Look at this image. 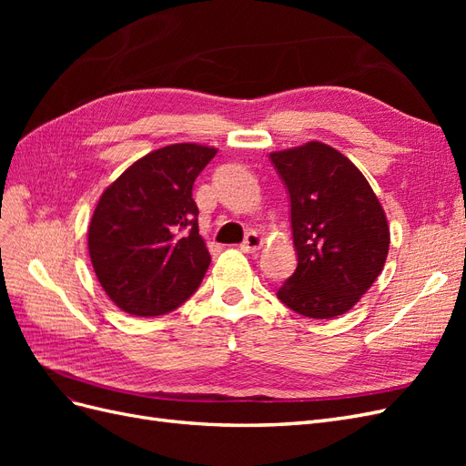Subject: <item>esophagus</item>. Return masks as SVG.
I'll return each instance as SVG.
<instances>
[{
  "label": "esophagus",
  "mask_w": 466,
  "mask_h": 466,
  "mask_svg": "<svg viewBox=\"0 0 466 466\" xmlns=\"http://www.w3.org/2000/svg\"><path fill=\"white\" fill-rule=\"evenodd\" d=\"M260 247H262V237L257 231H250L245 237V241L241 243V250L247 252V255H248V252H257Z\"/></svg>",
  "instance_id": "34e87169"
}]
</instances>
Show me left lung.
<instances>
[{"label": "left lung", "mask_w": 466, "mask_h": 466, "mask_svg": "<svg viewBox=\"0 0 466 466\" xmlns=\"http://www.w3.org/2000/svg\"><path fill=\"white\" fill-rule=\"evenodd\" d=\"M291 206L298 268L278 299L309 319L354 307L389 255V223L370 182L346 155L309 142L270 153Z\"/></svg>", "instance_id": "1"}]
</instances>
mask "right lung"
<instances>
[{
	"label": "right lung",
	"instance_id": "1",
	"mask_svg": "<svg viewBox=\"0 0 466 466\" xmlns=\"http://www.w3.org/2000/svg\"><path fill=\"white\" fill-rule=\"evenodd\" d=\"M216 153L200 144L155 149L103 192L89 225V257L122 311L171 313L198 289L211 257L192 187Z\"/></svg>",
	"mask_w": 466,
	"mask_h": 466
}]
</instances>
